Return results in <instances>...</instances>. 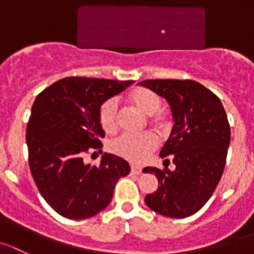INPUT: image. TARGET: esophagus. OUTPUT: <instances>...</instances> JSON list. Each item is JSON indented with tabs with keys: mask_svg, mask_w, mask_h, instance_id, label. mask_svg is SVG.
<instances>
[{
	"mask_svg": "<svg viewBox=\"0 0 254 254\" xmlns=\"http://www.w3.org/2000/svg\"><path fill=\"white\" fill-rule=\"evenodd\" d=\"M131 173H134V174H140L141 168L138 167V165H131Z\"/></svg>",
	"mask_w": 254,
	"mask_h": 254,
	"instance_id": "1",
	"label": "esophagus"
}]
</instances>
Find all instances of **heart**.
Returning <instances> with one entry per match:
<instances>
[{
  "label": "heart",
  "mask_w": 254,
  "mask_h": 254,
  "mask_svg": "<svg viewBox=\"0 0 254 254\" xmlns=\"http://www.w3.org/2000/svg\"><path fill=\"white\" fill-rule=\"evenodd\" d=\"M127 100L130 105L138 109L140 113L148 116V123L159 132L165 135L170 130L172 122L170 118L159 110L162 106V99L153 90L145 87H136L127 95ZM119 114L118 105L114 100H106L99 108V123L104 131L111 132L118 129ZM156 148V138L151 132L143 134H123L114 139L110 149L114 154L122 156L131 163H143Z\"/></svg>",
  "instance_id": "obj_1"
}]
</instances>
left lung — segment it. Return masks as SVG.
Wrapping results in <instances>:
<instances>
[{"label": "left lung", "mask_w": 254, "mask_h": 254, "mask_svg": "<svg viewBox=\"0 0 254 254\" xmlns=\"http://www.w3.org/2000/svg\"><path fill=\"white\" fill-rule=\"evenodd\" d=\"M168 101L173 125L160 158L174 170L146 167L159 187L145 196V204L170 218H187L198 212L217 188L231 143L227 114L217 95L193 80H145L139 82Z\"/></svg>", "instance_id": "1"}]
</instances>
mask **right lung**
<instances>
[{"mask_svg":"<svg viewBox=\"0 0 254 254\" xmlns=\"http://www.w3.org/2000/svg\"><path fill=\"white\" fill-rule=\"evenodd\" d=\"M132 82L65 77L37 95L26 129L28 163L41 195L63 217L77 220L100 213L119 178L130 173L129 163L114 154L104 153L99 167L85 164L82 155L103 148L101 104Z\"/></svg>","mask_w":254,"mask_h":254,"instance_id":"add662e5","label":"right lung"}]
</instances>
